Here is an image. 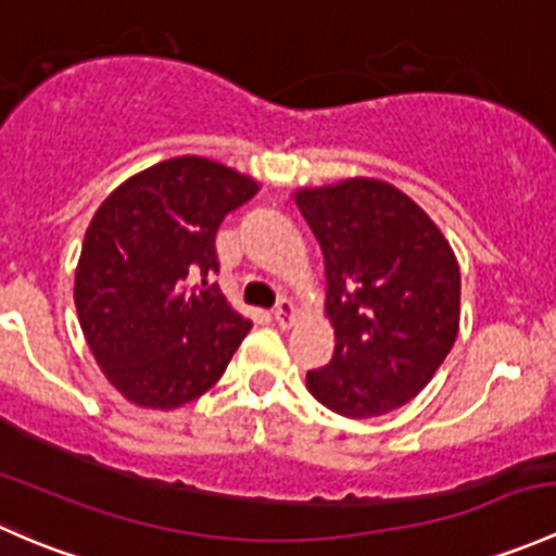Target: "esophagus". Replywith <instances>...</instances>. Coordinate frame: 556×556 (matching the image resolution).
<instances>
[{
    "instance_id": "obj_1",
    "label": "esophagus",
    "mask_w": 556,
    "mask_h": 556,
    "mask_svg": "<svg viewBox=\"0 0 556 556\" xmlns=\"http://www.w3.org/2000/svg\"><path fill=\"white\" fill-rule=\"evenodd\" d=\"M274 319H277L279 328H290V323L295 319V306L290 299H282L277 306H274Z\"/></svg>"
}]
</instances>
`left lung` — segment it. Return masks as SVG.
<instances>
[{
	"label": "left lung",
	"mask_w": 556,
	"mask_h": 556,
	"mask_svg": "<svg viewBox=\"0 0 556 556\" xmlns=\"http://www.w3.org/2000/svg\"><path fill=\"white\" fill-rule=\"evenodd\" d=\"M325 257L333 361L306 374L325 408L382 417L412 401L459 330V266L450 242L406 193L355 177L295 193Z\"/></svg>",
	"instance_id": "left-lung-1"
}]
</instances>
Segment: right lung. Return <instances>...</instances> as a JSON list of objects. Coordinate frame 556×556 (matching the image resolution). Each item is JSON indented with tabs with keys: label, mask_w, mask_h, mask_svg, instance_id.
I'll return each mask as SVG.
<instances>
[{
	"label": "right lung",
	"mask_w": 556,
	"mask_h": 556,
	"mask_svg": "<svg viewBox=\"0 0 556 556\" xmlns=\"http://www.w3.org/2000/svg\"><path fill=\"white\" fill-rule=\"evenodd\" d=\"M257 193L252 177L199 155L117 185L93 215L75 306L110 384L144 408H177L226 371L252 323L212 277L223 217Z\"/></svg>",
	"instance_id": "right-lung-1"
}]
</instances>
